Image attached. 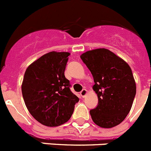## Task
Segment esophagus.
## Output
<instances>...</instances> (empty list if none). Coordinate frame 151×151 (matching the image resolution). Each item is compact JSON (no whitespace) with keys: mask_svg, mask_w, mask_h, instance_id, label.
Returning a JSON list of instances; mask_svg holds the SVG:
<instances>
[{"mask_svg":"<svg viewBox=\"0 0 151 151\" xmlns=\"http://www.w3.org/2000/svg\"><path fill=\"white\" fill-rule=\"evenodd\" d=\"M87 94H88V91H87V90H86V89H83L82 91L80 92V95L82 96V97H85V96L87 95Z\"/></svg>","mask_w":151,"mask_h":151,"instance_id":"1","label":"esophagus"}]
</instances>
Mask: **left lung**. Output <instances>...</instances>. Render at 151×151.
<instances>
[{
    "mask_svg": "<svg viewBox=\"0 0 151 151\" xmlns=\"http://www.w3.org/2000/svg\"><path fill=\"white\" fill-rule=\"evenodd\" d=\"M80 57L93 76L98 97L97 106L90 110L92 120L101 128L115 127L127 116L136 94L132 69L106 48L88 50Z\"/></svg>",
    "mask_w": 151,
    "mask_h": 151,
    "instance_id": "8db88e82",
    "label": "left lung"
}]
</instances>
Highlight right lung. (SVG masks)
<instances>
[{
    "instance_id": "obj_1",
    "label": "right lung",
    "mask_w": 151,
    "mask_h": 151,
    "mask_svg": "<svg viewBox=\"0 0 151 151\" xmlns=\"http://www.w3.org/2000/svg\"><path fill=\"white\" fill-rule=\"evenodd\" d=\"M69 55V52H49L31 63L24 74L25 104L36 120L48 127L67 122L79 101L64 75Z\"/></svg>"
}]
</instances>
